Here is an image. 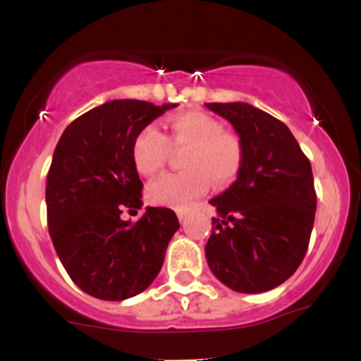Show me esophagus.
<instances>
[{
    "mask_svg": "<svg viewBox=\"0 0 361 361\" xmlns=\"http://www.w3.org/2000/svg\"><path fill=\"white\" fill-rule=\"evenodd\" d=\"M178 219H180V222H185V219H186L185 210H178Z\"/></svg>",
    "mask_w": 361,
    "mask_h": 361,
    "instance_id": "1",
    "label": "esophagus"
}]
</instances>
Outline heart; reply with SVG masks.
Masks as SVG:
<instances>
[{
	"label": "heart",
	"instance_id": "1",
	"mask_svg": "<svg viewBox=\"0 0 361 361\" xmlns=\"http://www.w3.org/2000/svg\"><path fill=\"white\" fill-rule=\"evenodd\" d=\"M173 149H188L183 173L164 175L152 181L147 198L154 205L185 209L210 186H226L239 176L244 149L238 135L224 132L219 120L202 111H186L169 118V135L149 126L132 144V159L142 176H154L166 164Z\"/></svg>",
	"mask_w": 361,
	"mask_h": 361
}]
</instances>
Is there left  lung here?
Returning a JSON list of instances; mask_svg holds the SVG:
<instances>
[{"label": "left lung", "mask_w": 361, "mask_h": 361, "mask_svg": "<svg viewBox=\"0 0 361 361\" xmlns=\"http://www.w3.org/2000/svg\"><path fill=\"white\" fill-rule=\"evenodd\" d=\"M205 106L233 123L244 149L238 180L210 200L219 217L207 263L235 292H267L288 280L307 252L317 204L310 161L267 111L241 102Z\"/></svg>", "instance_id": "1"}]
</instances>
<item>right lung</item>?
I'll use <instances>...</instances> for the list:
<instances>
[{"instance_id":"add662e5","label":"right lung","mask_w":361,"mask_h":361,"mask_svg":"<svg viewBox=\"0 0 361 361\" xmlns=\"http://www.w3.org/2000/svg\"><path fill=\"white\" fill-rule=\"evenodd\" d=\"M171 105L114 100L66 127L49 168V234L62 267L82 292L126 300L144 292L163 267L180 222L171 209L147 207L137 222L123 210L142 207V181L132 144Z\"/></svg>"}]
</instances>
